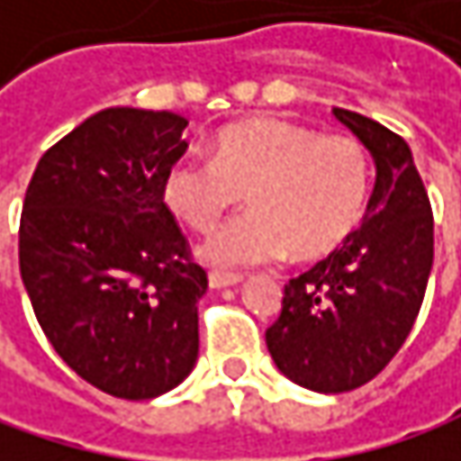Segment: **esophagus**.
Returning a JSON list of instances; mask_svg holds the SVG:
<instances>
[{"label": "esophagus", "mask_w": 461, "mask_h": 461, "mask_svg": "<svg viewBox=\"0 0 461 461\" xmlns=\"http://www.w3.org/2000/svg\"><path fill=\"white\" fill-rule=\"evenodd\" d=\"M210 281V289H226V286H238L243 281L240 273H223V270H210L207 276Z\"/></svg>", "instance_id": "esophagus-1"}]
</instances>
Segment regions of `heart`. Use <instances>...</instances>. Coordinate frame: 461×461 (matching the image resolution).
Listing matches in <instances>:
<instances>
[{
	"instance_id": "heart-1",
	"label": "heart",
	"mask_w": 461,
	"mask_h": 461,
	"mask_svg": "<svg viewBox=\"0 0 461 461\" xmlns=\"http://www.w3.org/2000/svg\"><path fill=\"white\" fill-rule=\"evenodd\" d=\"M373 185L367 148L346 134L284 118H249L212 137L210 161L177 158L164 175L167 207L194 232H212L240 204L202 257L221 267L321 259L338 251L365 218Z\"/></svg>"
}]
</instances>
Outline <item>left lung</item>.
Returning a JSON list of instances; mask_svg holds the SVG:
<instances>
[{
	"label": "left lung",
	"mask_w": 461,
	"mask_h": 461,
	"mask_svg": "<svg viewBox=\"0 0 461 461\" xmlns=\"http://www.w3.org/2000/svg\"><path fill=\"white\" fill-rule=\"evenodd\" d=\"M375 161V188L357 232L284 289L267 351L313 392L340 394L373 381L402 348L421 311L435 257L427 188L408 142L373 118L335 107Z\"/></svg>",
	"instance_id": "left-lung-1"
}]
</instances>
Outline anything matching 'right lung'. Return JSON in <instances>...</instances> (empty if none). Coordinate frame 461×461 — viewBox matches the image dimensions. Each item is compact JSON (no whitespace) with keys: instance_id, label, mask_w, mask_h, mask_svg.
I'll use <instances>...</instances> for the list:
<instances>
[{"instance_id":"add662e5","label":"right lung","mask_w":461,"mask_h":461,"mask_svg":"<svg viewBox=\"0 0 461 461\" xmlns=\"http://www.w3.org/2000/svg\"><path fill=\"white\" fill-rule=\"evenodd\" d=\"M188 121L107 107L48 148L26 188L18 259L56 354L91 386L153 400L196 365L207 273L164 204Z\"/></svg>"}]
</instances>
